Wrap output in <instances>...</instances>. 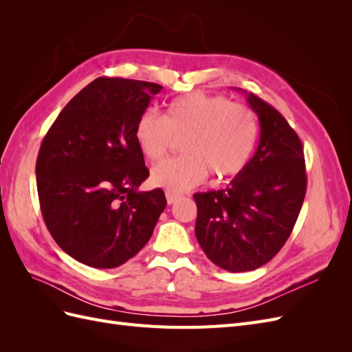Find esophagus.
Returning a JSON list of instances; mask_svg holds the SVG:
<instances>
[{"label":"esophagus","instance_id":"obj_1","mask_svg":"<svg viewBox=\"0 0 352 352\" xmlns=\"http://www.w3.org/2000/svg\"><path fill=\"white\" fill-rule=\"evenodd\" d=\"M166 198H167V204L170 206V204H173V202H176V199L179 198V195L177 194H173V192H166Z\"/></svg>","mask_w":352,"mask_h":352}]
</instances>
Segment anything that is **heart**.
I'll return each instance as SVG.
<instances>
[{"instance_id":"obj_1","label":"heart","mask_w":352,"mask_h":352,"mask_svg":"<svg viewBox=\"0 0 352 352\" xmlns=\"http://www.w3.org/2000/svg\"><path fill=\"white\" fill-rule=\"evenodd\" d=\"M182 157L168 160L151 170L157 188L180 194L207 176L228 177L247 166L258 140L254 111L221 95L195 92L167 104L163 119L145 113L135 126V141L151 163L164 158L175 140Z\"/></svg>"}]
</instances>
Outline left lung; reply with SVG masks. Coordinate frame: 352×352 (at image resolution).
Wrapping results in <instances>:
<instances>
[{
	"mask_svg": "<svg viewBox=\"0 0 352 352\" xmlns=\"http://www.w3.org/2000/svg\"><path fill=\"white\" fill-rule=\"evenodd\" d=\"M245 97L260 120L257 150L225 189L194 195L198 243L232 273L258 269L280 251L307 190L300 138L270 104L254 94Z\"/></svg>",
	"mask_w": 352,
	"mask_h": 352,
	"instance_id": "left-lung-1",
	"label": "left lung"
}]
</instances>
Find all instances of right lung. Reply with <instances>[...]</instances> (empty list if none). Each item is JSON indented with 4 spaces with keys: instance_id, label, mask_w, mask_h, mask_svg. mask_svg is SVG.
<instances>
[{
    "instance_id": "add662e5",
    "label": "right lung",
    "mask_w": 352,
    "mask_h": 352,
    "mask_svg": "<svg viewBox=\"0 0 352 352\" xmlns=\"http://www.w3.org/2000/svg\"><path fill=\"white\" fill-rule=\"evenodd\" d=\"M157 83L98 78L61 110L36 160L42 217L58 247L95 269H114L150 241L166 208L162 189L140 192L150 176L135 126L162 91Z\"/></svg>"
}]
</instances>
